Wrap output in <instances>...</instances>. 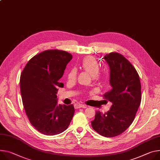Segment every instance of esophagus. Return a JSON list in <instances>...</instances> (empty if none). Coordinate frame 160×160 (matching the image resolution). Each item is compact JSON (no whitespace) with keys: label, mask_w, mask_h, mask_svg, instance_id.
Returning <instances> with one entry per match:
<instances>
[{"label":"esophagus","mask_w":160,"mask_h":160,"mask_svg":"<svg viewBox=\"0 0 160 160\" xmlns=\"http://www.w3.org/2000/svg\"><path fill=\"white\" fill-rule=\"evenodd\" d=\"M75 108L76 109L80 108H86V106H85V105H83V104H82V103H76V104L75 105Z\"/></svg>","instance_id":"obj_1"}]
</instances>
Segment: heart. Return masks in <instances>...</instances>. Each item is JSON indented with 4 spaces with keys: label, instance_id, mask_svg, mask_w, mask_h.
Segmentation results:
<instances>
[{
    "label": "heart",
    "instance_id": "obj_1",
    "mask_svg": "<svg viewBox=\"0 0 160 160\" xmlns=\"http://www.w3.org/2000/svg\"><path fill=\"white\" fill-rule=\"evenodd\" d=\"M81 67L83 69L89 72V73L94 78H98L100 68L98 62L96 61L94 57L91 56H88L85 57L82 62ZM76 75L77 71L75 69L72 68L68 72V78L73 79L76 77Z\"/></svg>",
    "mask_w": 160,
    "mask_h": 160
}]
</instances>
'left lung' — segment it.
<instances>
[{"label": "left lung", "instance_id": "1", "mask_svg": "<svg viewBox=\"0 0 160 160\" xmlns=\"http://www.w3.org/2000/svg\"><path fill=\"white\" fill-rule=\"evenodd\" d=\"M104 59L110 67L112 89L103 97L112 105L105 113L97 111L91 125L99 135L114 137L133 122L141 103V84L137 70L122 55L112 52Z\"/></svg>", "mask_w": 160, "mask_h": 160}]
</instances>
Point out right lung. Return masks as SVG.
<instances>
[{
  "instance_id": "right-lung-1",
  "label": "right lung",
  "mask_w": 160,
  "mask_h": 160,
  "mask_svg": "<svg viewBox=\"0 0 160 160\" xmlns=\"http://www.w3.org/2000/svg\"><path fill=\"white\" fill-rule=\"evenodd\" d=\"M72 55L59 50H45L29 60L20 76L23 105L31 124L46 135L59 134L68 128L73 117L72 105H58L59 82Z\"/></svg>"
}]
</instances>
